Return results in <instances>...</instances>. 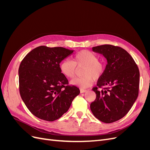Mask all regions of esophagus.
Segmentation results:
<instances>
[{
    "label": "esophagus",
    "mask_w": 150,
    "mask_h": 150,
    "mask_svg": "<svg viewBox=\"0 0 150 150\" xmlns=\"http://www.w3.org/2000/svg\"><path fill=\"white\" fill-rule=\"evenodd\" d=\"M80 92H81V93H86V92H87V90L81 89L80 90Z\"/></svg>",
    "instance_id": "esophagus-1"
}]
</instances>
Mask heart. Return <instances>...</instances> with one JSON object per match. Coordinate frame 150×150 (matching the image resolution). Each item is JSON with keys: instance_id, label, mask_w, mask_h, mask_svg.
I'll list each match as a JSON object with an SVG mask.
<instances>
[{"instance_id": "obj_1", "label": "heart", "mask_w": 150, "mask_h": 150, "mask_svg": "<svg viewBox=\"0 0 150 150\" xmlns=\"http://www.w3.org/2000/svg\"><path fill=\"white\" fill-rule=\"evenodd\" d=\"M83 77L76 78L71 81V84L81 89L91 86L95 79L100 78L104 73L106 66L103 61L98 59L96 54L87 50H83L76 53L74 61L64 59L60 65L62 73L69 78H74L76 73L77 66H83Z\"/></svg>"}]
</instances>
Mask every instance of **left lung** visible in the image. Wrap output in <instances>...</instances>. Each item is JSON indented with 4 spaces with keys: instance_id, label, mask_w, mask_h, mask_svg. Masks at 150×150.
<instances>
[{
    "instance_id": "obj_1",
    "label": "left lung",
    "mask_w": 150,
    "mask_h": 150,
    "mask_svg": "<svg viewBox=\"0 0 150 150\" xmlns=\"http://www.w3.org/2000/svg\"><path fill=\"white\" fill-rule=\"evenodd\" d=\"M107 59L104 73L93 90L96 98L90 105L94 116L111 123L129 112L138 96L139 71L133 57L118 46L105 44L93 47ZM104 87L103 90L98 88Z\"/></svg>"
}]
</instances>
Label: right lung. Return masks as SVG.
I'll use <instances>...</instances> for the list:
<instances>
[{
  "label": "right lung",
  "instance_id": "right-lung-1",
  "mask_svg": "<svg viewBox=\"0 0 150 150\" xmlns=\"http://www.w3.org/2000/svg\"><path fill=\"white\" fill-rule=\"evenodd\" d=\"M73 52L62 47L41 46L32 50L22 61L20 94L28 110L38 118L48 121L60 118L80 93L78 87L68 85L60 69V62Z\"/></svg>",
  "mask_w": 150,
  "mask_h": 150
}]
</instances>
